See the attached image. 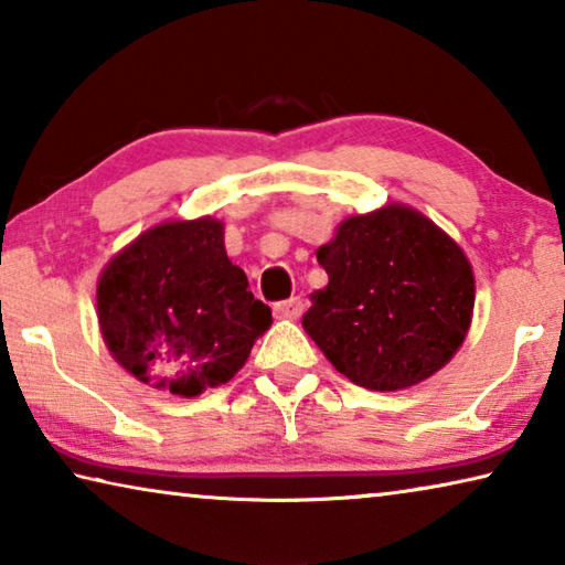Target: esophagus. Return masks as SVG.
<instances>
[{
	"label": "esophagus",
	"mask_w": 565,
	"mask_h": 565,
	"mask_svg": "<svg viewBox=\"0 0 565 565\" xmlns=\"http://www.w3.org/2000/svg\"><path fill=\"white\" fill-rule=\"evenodd\" d=\"M303 299L301 296H291V299H286V301H279L274 306V313L279 319H299L301 313H303Z\"/></svg>",
	"instance_id": "obj_1"
}]
</instances>
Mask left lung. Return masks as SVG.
<instances>
[{"label":"left lung","mask_w":565,"mask_h":565,"mask_svg":"<svg viewBox=\"0 0 565 565\" xmlns=\"http://www.w3.org/2000/svg\"><path fill=\"white\" fill-rule=\"evenodd\" d=\"M329 274L303 329L339 374L371 391L434 376L461 347L473 271L454 238L414 209L351 216L317 252Z\"/></svg>","instance_id":"obj_1"}]
</instances>
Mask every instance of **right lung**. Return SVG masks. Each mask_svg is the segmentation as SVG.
<instances>
[{"mask_svg":"<svg viewBox=\"0 0 565 565\" xmlns=\"http://www.w3.org/2000/svg\"><path fill=\"white\" fill-rule=\"evenodd\" d=\"M97 313L111 356L177 396L232 381L271 309L228 262L216 218L167 222L114 256L99 276Z\"/></svg>","mask_w":565,"mask_h":565,"instance_id":"1","label":"right lung"}]
</instances>
